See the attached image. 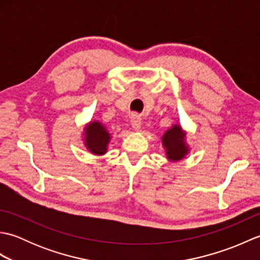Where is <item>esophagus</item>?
Here are the masks:
<instances>
[{
	"instance_id": "obj_1",
	"label": "esophagus",
	"mask_w": 260,
	"mask_h": 260,
	"mask_svg": "<svg viewBox=\"0 0 260 260\" xmlns=\"http://www.w3.org/2000/svg\"><path fill=\"white\" fill-rule=\"evenodd\" d=\"M131 125L133 127L134 131H140L142 126V119L137 114H133L131 116Z\"/></svg>"
}]
</instances>
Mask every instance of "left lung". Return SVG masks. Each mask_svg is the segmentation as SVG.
<instances>
[{"mask_svg":"<svg viewBox=\"0 0 260 260\" xmlns=\"http://www.w3.org/2000/svg\"><path fill=\"white\" fill-rule=\"evenodd\" d=\"M185 139L186 132L178 124H174L162 135V145L169 161L179 162L189 154L190 148Z\"/></svg>","mask_w":260,"mask_h":260,"instance_id":"1","label":"left lung"}]
</instances>
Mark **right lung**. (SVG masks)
Masks as SVG:
<instances>
[{
    "label": "right lung",
    "mask_w": 260,
    "mask_h": 260,
    "mask_svg": "<svg viewBox=\"0 0 260 260\" xmlns=\"http://www.w3.org/2000/svg\"><path fill=\"white\" fill-rule=\"evenodd\" d=\"M110 139V133L101 121L93 120L84 127V144L93 155H104L107 153Z\"/></svg>",
    "instance_id": "add662e5"
}]
</instances>
